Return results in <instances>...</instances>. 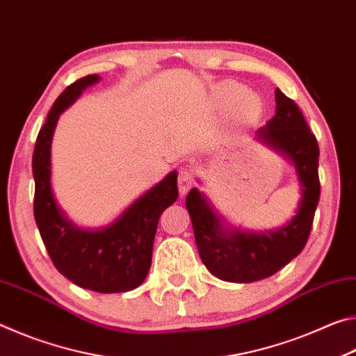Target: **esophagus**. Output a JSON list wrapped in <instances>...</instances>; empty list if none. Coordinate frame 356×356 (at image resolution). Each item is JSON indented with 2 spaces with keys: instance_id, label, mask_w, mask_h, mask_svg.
Instances as JSON below:
<instances>
[{
  "instance_id": "esophagus-1",
  "label": "esophagus",
  "mask_w": 356,
  "mask_h": 356,
  "mask_svg": "<svg viewBox=\"0 0 356 356\" xmlns=\"http://www.w3.org/2000/svg\"><path fill=\"white\" fill-rule=\"evenodd\" d=\"M193 186V174L190 170H186V168H182V170L179 171V191H180V196H185L186 191H188Z\"/></svg>"
}]
</instances>
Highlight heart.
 I'll return each instance as SVG.
<instances>
[{
	"instance_id": "1",
	"label": "heart",
	"mask_w": 356,
	"mask_h": 356,
	"mask_svg": "<svg viewBox=\"0 0 356 356\" xmlns=\"http://www.w3.org/2000/svg\"><path fill=\"white\" fill-rule=\"evenodd\" d=\"M243 92H245L243 86H240V84H236V83H225L222 86H220L221 99L226 102H232L238 99ZM261 108H262L261 99H259L257 95L248 94V95H243V97L234 105L231 116L236 122H248V120L254 119L257 114L261 113Z\"/></svg>"
}]
</instances>
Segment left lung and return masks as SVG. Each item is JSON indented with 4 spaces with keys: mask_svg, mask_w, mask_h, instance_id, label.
<instances>
[{
    "mask_svg": "<svg viewBox=\"0 0 356 356\" xmlns=\"http://www.w3.org/2000/svg\"><path fill=\"white\" fill-rule=\"evenodd\" d=\"M275 116L256 131V141L292 165L300 200L284 225L250 231L229 222L207 195L191 188L186 195L193 232L201 261L216 278L229 282H254L268 278L297 257L308 242L321 196L318 146L293 100L275 91ZM197 182H202L197 179Z\"/></svg>",
    "mask_w": 356,
    "mask_h": 356,
    "instance_id": "obj_1",
    "label": "left lung"
}]
</instances>
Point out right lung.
<instances>
[{
  "instance_id": "right-lung-1",
  "label": "right lung",
  "mask_w": 356,
  "mask_h": 356,
  "mask_svg": "<svg viewBox=\"0 0 356 356\" xmlns=\"http://www.w3.org/2000/svg\"><path fill=\"white\" fill-rule=\"evenodd\" d=\"M99 81V75H88L70 84L53 104L39 131L33 154L34 218L59 273L83 289L118 293L134 291L146 280L159 218L179 196L177 171L143 193L105 226L81 227L69 218L51 185L53 136L63 111Z\"/></svg>"
}]
</instances>
